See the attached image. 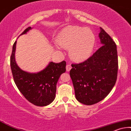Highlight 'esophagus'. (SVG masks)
<instances>
[{"label":"esophagus","mask_w":131,"mask_h":131,"mask_svg":"<svg viewBox=\"0 0 131 131\" xmlns=\"http://www.w3.org/2000/svg\"><path fill=\"white\" fill-rule=\"evenodd\" d=\"M71 65L70 64H68L67 65V67H66V69H67V71H68V72H69V71L71 70Z\"/></svg>","instance_id":"34e87169"}]
</instances>
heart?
<instances>
[{
    "label": "heart",
    "mask_w": 131,
    "mask_h": 131,
    "mask_svg": "<svg viewBox=\"0 0 131 131\" xmlns=\"http://www.w3.org/2000/svg\"><path fill=\"white\" fill-rule=\"evenodd\" d=\"M56 42L62 48L69 49V56L72 60L82 61L91 54L95 45V37L89 29L71 26L59 33Z\"/></svg>",
    "instance_id": "obj_1"
}]
</instances>
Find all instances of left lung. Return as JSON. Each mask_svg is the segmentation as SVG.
I'll return each instance as SVG.
<instances>
[{
	"label": "left lung",
	"instance_id": "1",
	"mask_svg": "<svg viewBox=\"0 0 131 131\" xmlns=\"http://www.w3.org/2000/svg\"><path fill=\"white\" fill-rule=\"evenodd\" d=\"M99 36L102 46L85 62L71 64L72 68L69 72L75 98L86 105H94L105 99L117 78L116 45L101 27Z\"/></svg>",
	"mask_w": 131,
	"mask_h": 131
}]
</instances>
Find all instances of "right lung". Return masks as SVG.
I'll use <instances>...</instances> for the list:
<instances>
[{
	"instance_id": "1",
	"label": "right lung",
	"mask_w": 131,
	"mask_h": 131,
	"mask_svg": "<svg viewBox=\"0 0 131 131\" xmlns=\"http://www.w3.org/2000/svg\"><path fill=\"white\" fill-rule=\"evenodd\" d=\"M31 27L26 28L21 35L26 34ZM17 41L13 46L10 58L11 71L14 82L20 92L27 100L38 106H47L56 97V85L61 74L66 71V62H49L43 70L36 73L28 72L18 67L15 60Z\"/></svg>"
}]
</instances>
